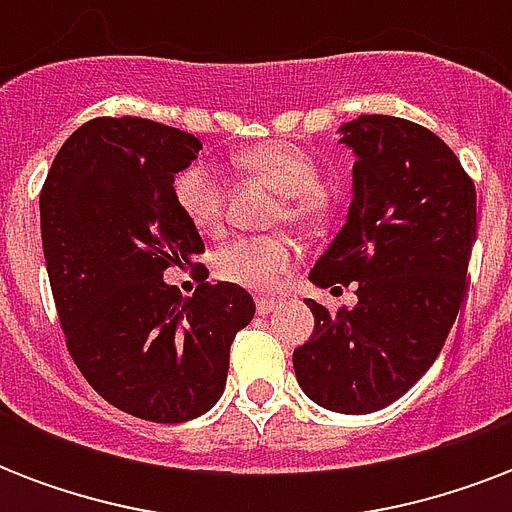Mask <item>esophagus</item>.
<instances>
[{
	"mask_svg": "<svg viewBox=\"0 0 512 512\" xmlns=\"http://www.w3.org/2000/svg\"><path fill=\"white\" fill-rule=\"evenodd\" d=\"M255 305H257V316H268L273 308H279V300H276V297H260Z\"/></svg>",
	"mask_w": 512,
	"mask_h": 512,
	"instance_id": "obj_1",
	"label": "esophagus"
}]
</instances>
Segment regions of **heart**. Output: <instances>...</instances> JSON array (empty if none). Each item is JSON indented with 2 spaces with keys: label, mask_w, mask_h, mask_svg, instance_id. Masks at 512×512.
Returning a JSON list of instances; mask_svg holds the SVG:
<instances>
[{
  "label": "heart",
  "mask_w": 512,
  "mask_h": 512,
  "mask_svg": "<svg viewBox=\"0 0 512 512\" xmlns=\"http://www.w3.org/2000/svg\"><path fill=\"white\" fill-rule=\"evenodd\" d=\"M241 172L263 180L279 193L273 212L276 223L313 231L329 217L332 191L319 180V164L308 151L284 140H268L233 156ZM177 209L199 233L223 228V185L204 162L188 164L172 183ZM295 263V247L287 236H239L217 249L212 257L217 279L249 292H271Z\"/></svg>",
  "instance_id": "heart-1"
}]
</instances>
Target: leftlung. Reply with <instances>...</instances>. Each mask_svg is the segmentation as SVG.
Listing matches in <instances>:
<instances>
[{"mask_svg": "<svg viewBox=\"0 0 512 512\" xmlns=\"http://www.w3.org/2000/svg\"><path fill=\"white\" fill-rule=\"evenodd\" d=\"M356 156L348 217L308 279L358 303L316 300L311 340L292 364L305 396L329 412L369 414L401 398L441 353L460 313L476 241V185L420 124L366 114L340 127Z\"/></svg>", "mask_w": 512, "mask_h": 512, "instance_id": "obj_1", "label": "left lung"}]
</instances>
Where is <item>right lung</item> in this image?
Instances as JSON below:
<instances>
[{
  "label": "right lung",
  "instance_id": "right-lung-1",
  "mask_svg": "<svg viewBox=\"0 0 512 512\" xmlns=\"http://www.w3.org/2000/svg\"><path fill=\"white\" fill-rule=\"evenodd\" d=\"M199 138L138 116L92 119L55 156L42 196V247L60 327L84 380L116 409L188 422L223 396L228 353L255 316L247 289L164 281L204 241L172 183ZM204 268V265H201Z\"/></svg>",
  "mask_w": 512,
  "mask_h": 512
}]
</instances>
